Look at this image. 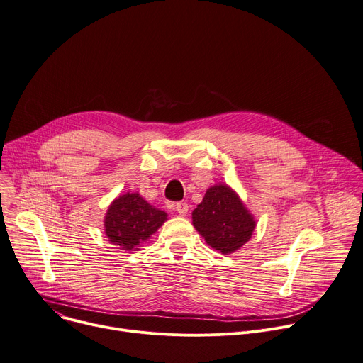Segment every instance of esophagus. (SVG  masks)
Listing matches in <instances>:
<instances>
[{
  "label": "esophagus",
  "instance_id": "1",
  "mask_svg": "<svg viewBox=\"0 0 363 363\" xmlns=\"http://www.w3.org/2000/svg\"><path fill=\"white\" fill-rule=\"evenodd\" d=\"M175 211L177 213H179V216H186V213H188V204L186 203H177L175 204Z\"/></svg>",
  "mask_w": 363,
  "mask_h": 363
}]
</instances>
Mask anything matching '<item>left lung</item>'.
I'll return each mask as SVG.
<instances>
[{"mask_svg":"<svg viewBox=\"0 0 363 363\" xmlns=\"http://www.w3.org/2000/svg\"><path fill=\"white\" fill-rule=\"evenodd\" d=\"M192 224L207 245L223 255L240 249L256 227L239 195L225 184L207 189L203 201L192 211Z\"/></svg>","mask_w":363,"mask_h":363,"instance_id":"1","label":"left lung"}]
</instances>
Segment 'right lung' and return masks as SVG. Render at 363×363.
Returning a JSON list of instances; mask_svg holds the SVG:
<instances>
[{
    "label": "right lung",
    "instance_id": "1",
    "mask_svg": "<svg viewBox=\"0 0 363 363\" xmlns=\"http://www.w3.org/2000/svg\"><path fill=\"white\" fill-rule=\"evenodd\" d=\"M168 214L150 206L138 192L116 199L106 214L107 239L123 250H136L167 221Z\"/></svg>",
    "mask_w": 363,
    "mask_h": 363
}]
</instances>
